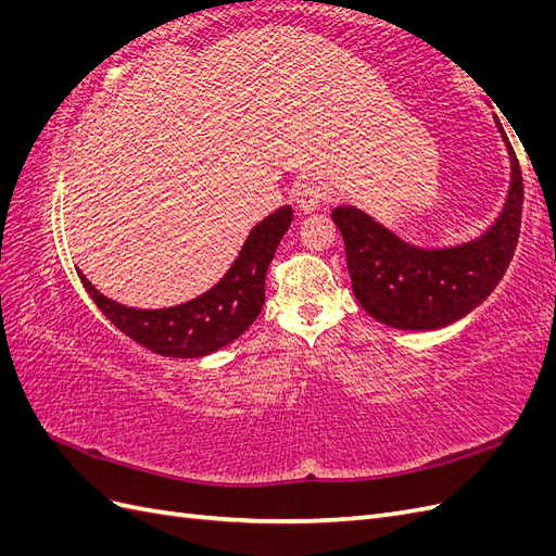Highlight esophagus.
Returning a JSON list of instances; mask_svg holds the SVG:
<instances>
[{
	"mask_svg": "<svg viewBox=\"0 0 556 556\" xmlns=\"http://www.w3.org/2000/svg\"><path fill=\"white\" fill-rule=\"evenodd\" d=\"M294 197H296L299 208L304 211V213H311V211L319 208V204H323V201H325V188L319 182H315V180H306V182L299 185Z\"/></svg>",
	"mask_w": 556,
	"mask_h": 556,
	"instance_id": "obj_1",
	"label": "esophagus"
}]
</instances>
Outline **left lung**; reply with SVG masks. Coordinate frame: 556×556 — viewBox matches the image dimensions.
<instances>
[{"label":"left lung","mask_w":556,"mask_h":556,"mask_svg":"<svg viewBox=\"0 0 556 556\" xmlns=\"http://www.w3.org/2000/svg\"><path fill=\"white\" fill-rule=\"evenodd\" d=\"M510 155V190L496 223L480 239L422 250L352 206L331 211L345 241V260L362 308L394 329L427 331L457 323L494 292L515 255L525 182L515 150L496 117Z\"/></svg>","instance_id":"obj_1"}]
</instances>
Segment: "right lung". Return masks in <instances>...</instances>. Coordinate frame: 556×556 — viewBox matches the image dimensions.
Returning a JSON list of instances; mask_svg holds the SVG:
<instances>
[{"mask_svg": "<svg viewBox=\"0 0 556 556\" xmlns=\"http://www.w3.org/2000/svg\"><path fill=\"white\" fill-rule=\"evenodd\" d=\"M292 223V208L282 206L250 231L237 262L225 278L208 292L188 301V304L141 311L127 308L94 290L83 276L97 308L131 341L157 352L162 357H204L225 348L255 323L264 306V280L276 248Z\"/></svg>", "mask_w": 556, "mask_h": 556, "instance_id": "right-lung-1", "label": "right lung"}]
</instances>
